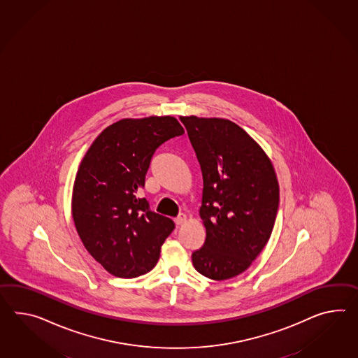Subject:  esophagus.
Returning a JSON list of instances; mask_svg holds the SVG:
<instances>
[{
	"instance_id": "obj_1",
	"label": "esophagus",
	"mask_w": 358,
	"mask_h": 358,
	"mask_svg": "<svg viewBox=\"0 0 358 358\" xmlns=\"http://www.w3.org/2000/svg\"><path fill=\"white\" fill-rule=\"evenodd\" d=\"M185 221H186V215H183V213H180V215L175 218L176 225H182Z\"/></svg>"
}]
</instances>
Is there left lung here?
<instances>
[{"label": "left lung", "mask_w": 358, "mask_h": 358, "mask_svg": "<svg viewBox=\"0 0 358 358\" xmlns=\"http://www.w3.org/2000/svg\"><path fill=\"white\" fill-rule=\"evenodd\" d=\"M180 120L203 175L199 215L207 236L192 252V265L207 278H233L248 269L271 238L279 204L277 176L271 159L236 122Z\"/></svg>", "instance_id": "1"}]
</instances>
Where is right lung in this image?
<instances>
[{
	"instance_id": "add662e5",
	"label": "right lung",
	"mask_w": 358,
	"mask_h": 358,
	"mask_svg": "<svg viewBox=\"0 0 358 358\" xmlns=\"http://www.w3.org/2000/svg\"><path fill=\"white\" fill-rule=\"evenodd\" d=\"M172 116L122 119L102 131L85 154L72 192L81 242L110 274L136 278L157 265L175 222L141 198L151 157L183 134Z\"/></svg>"
}]
</instances>
